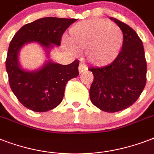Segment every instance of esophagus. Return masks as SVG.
<instances>
[{"label":"esophagus","instance_id":"obj_1","mask_svg":"<svg viewBox=\"0 0 154 154\" xmlns=\"http://www.w3.org/2000/svg\"><path fill=\"white\" fill-rule=\"evenodd\" d=\"M88 69V67H87V65L84 63H82V64H80L79 65V72L80 73H82V72H85V71H86Z\"/></svg>","mask_w":154,"mask_h":154}]
</instances>
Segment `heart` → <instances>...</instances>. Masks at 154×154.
I'll list each match as a JSON object with an SVG mask.
<instances>
[{"instance_id":"obj_1","label":"heart","mask_w":154,"mask_h":154,"mask_svg":"<svg viewBox=\"0 0 154 154\" xmlns=\"http://www.w3.org/2000/svg\"><path fill=\"white\" fill-rule=\"evenodd\" d=\"M69 42L71 45L65 42V49L69 51L87 50L88 58L92 63L105 65L114 60L119 54L123 44V33L117 25L109 20H85L70 29Z\"/></svg>"}]
</instances>
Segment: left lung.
Segmentation results:
<instances>
[{"instance_id": "left-lung-1", "label": "left lung", "mask_w": 154, "mask_h": 154, "mask_svg": "<svg viewBox=\"0 0 154 154\" xmlns=\"http://www.w3.org/2000/svg\"><path fill=\"white\" fill-rule=\"evenodd\" d=\"M110 19L123 32L122 50L109 65L89 68L94 74L89 96L100 109L115 112L129 108L138 99L146 84L147 64L137 32L117 18Z\"/></svg>"}]
</instances>
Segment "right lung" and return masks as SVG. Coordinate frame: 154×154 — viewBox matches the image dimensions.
Segmentation results:
<instances>
[{
	"mask_svg": "<svg viewBox=\"0 0 154 154\" xmlns=\"http://www.w3.org/2000/svg\"><path fill=\"white\" fill-rule=\"evenodd\" d=\"M77 19L49 17L26 24L18 30L11 41L5 60L6 71L12 91L25 107L34 112H46L62 101L65 88L70 79L79 75V60L64 65L49 61L36 72L20 69L18 52L26 43L37 42L49 49L60 45L65 30Z\"/></svg>",
	"mask_w": 154,
	"mask_h": 154,
	"instance_id": "add662e5",
	"label": "right lung"
}]
</instances>
